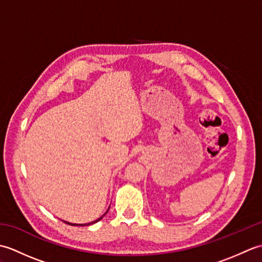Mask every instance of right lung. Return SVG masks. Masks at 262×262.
Wrapping results in <instances>:
<instances>
[{
	"label": "right lung",
	"instance_id": "add662e5",
	"mask_svg": "<svg viewBox=\"0 0 262 262\" xmlns=\"http://www.w3.org/2000/svg\"><path fill=\"white\" fill-rule=\"evenodd\" d=\"M109 210V209H108ZM108 210L107 211H105V214H107L108 213ZM105 214H103L101 217H99V219L97 220V221H94V222H91V223H88V224H73V223H68V222H64V223H66V224H69V225H77V226H86V225H91V224H94V223H97V222H99L100 220H101L102 219V217L105 215Z\"/></svg>",
	"mask_w": 262,
	"mask_h": 262
}]
</instances>
